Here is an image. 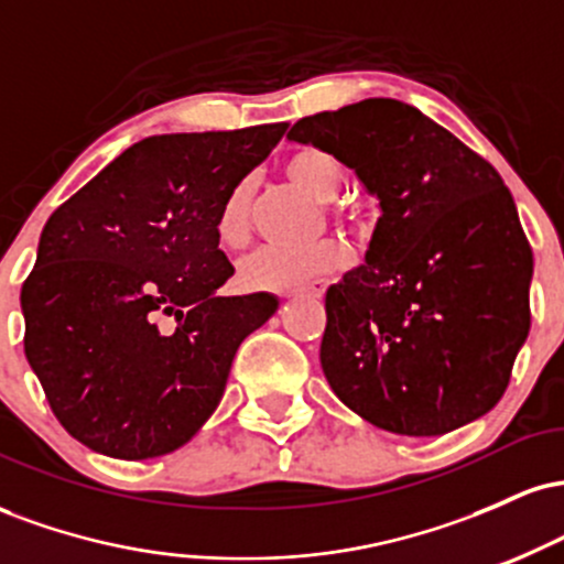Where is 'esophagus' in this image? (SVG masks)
Listing matches in <instances>:
<instances>
[{"mask_svg":"<svg viewBox=\"0 0 564 564\" xmlns=\"http://www.w3.org/2000/svg\"><path fill=\"white\" fill-rule=\"evenodd\" d=\"M321 294H323V283H313V286L294 291V294H286V296H321Z\"/></svg>","mask_w":564,"mask_h":564,"instance_id":"34e87169","label":"esophagus"}]
</instances>
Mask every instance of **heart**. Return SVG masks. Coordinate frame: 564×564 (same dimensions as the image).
Listing matches in <instances>:
<instances>
[{"mask_svg":"<svg viewBox=\"0 0 564 564\" xmlns=\"http://www.w3.org/2000/svg\"><path fill=\"white\" fill-rule=\"evenodd\" d=\"M286 174L323 204L334 200L345 187V170L339 159L323 148L310 145L296 151L286 161ZM251 193H254V183L251 177H243L225 196L217 215V238L223 243L238 246L249 236ZM347 260V246L336 238H323L318 243L300 246V249L260 246L238 262V281L249 291H294L313 278L345 268Z\"/></svg>","mask_w":564,"mask_h":564,"instance_id":"heart-1","label":"heart"}]
</instances>
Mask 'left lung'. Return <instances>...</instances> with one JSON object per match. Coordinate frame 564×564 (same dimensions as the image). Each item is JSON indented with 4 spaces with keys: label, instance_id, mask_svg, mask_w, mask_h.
I'll return each mask as SVG.
<instances>
[{
    "label": "left lung",
    "instance_id": "obj_1",
    "mask_svg": "<svg viewBox=\"0 0 564 564\" xmlns=\"http://www.w3.org/2000/svg\"><path fill=\"white\" fill-rule=\"evenodd\" d=\"M289 140L332 153L381 206L366 264L326 291L336 398L408 437L485 416L530 332L533 251L501 174L390 97L304 116Z\"/></svg>",
    "mask_w": 564,
    "mask_h": 564
}]
</instances>
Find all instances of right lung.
<instances>
[{"label": "right lung", "instance_id": "right-lung-1", "mask_svg": "<svg viewBox=\"0 0 564 564\" xmlns=\"http://www.w3.org/2000/svg\"><path fill=\"white\" fill-rule=\"evenodd\" d=\"M286 127L145 138L47 219L21 289L23 347L87 448L164 456L215 413L236 349L278 310L264 291L217 296L232 275L217 215Z\"/></svg>", "mask_w": 564, "mask_h": 564}]
</instances>
